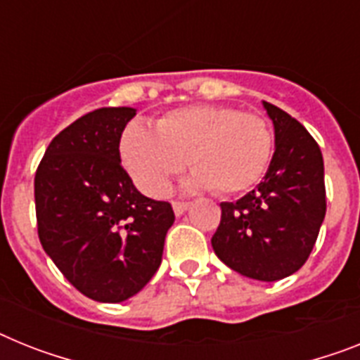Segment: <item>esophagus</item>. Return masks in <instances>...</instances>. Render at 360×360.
<instances>
[{
	"mask_svg": "<svg viewBox=\"0 0 360 360\" xmlns=\"http://www.w3.org/2000/svg\"><path fill=\"white\" fill-rule=\"evenodd\" d=\"M172 207H174V214H175V216H183V214H185L186 210H188L190 203H181V201H175V203L172 205Z\"/></svg>",
	"mask_w": 360,
	"mask_h": 360,
	"instance_id": "34e87169",
	"label": "esophagus"
}]
</instances>
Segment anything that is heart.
I'll return each mask as SVG.
<instances>
[{
  "instance_id": "heart-1",
  "label": "heart",
  "mask_w": 360,
  "mask_h": 360,
  "mask_svg": "<svg viewBox=\"0 0 360 360\" xmlns=\"http://www.w3.org/2000/svg\"><path fill=\"white\" fill-rule=\"evenodd\" d=\"M120 161L141 192L161 198L185 159L194 174L190 190L241 194L259 183L273 157V134L256 115L223 105L168 111L152 129L129 124L120 135Z\"/></svg>"
}]
</instances>
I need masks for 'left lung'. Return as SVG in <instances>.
Masks as SVG:
<instances>
[{
	"label": "left lung",
	"mask_w": 360,
	"mask_h": 360,
	"mask_svg": "<svg viewBox=\"0 0 360 360\" xmlns=\"http://www.w3.org/2000/svg\"><path fill=\"white\" fill-rule=\"evenodd\" d=\"M262 104L273 120V159L255 190L221 203L212 249L241 276L276 282L297 273L315 245L326 216L324 159L297 119Z\"/></svg>",
	"instance_id": "obj_1"
}]
</instances>
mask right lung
Here are the masks:
<instances>
[{"instance_id": "add662e5", "label": "right lung", "mask_w": 360, "mask_h": 360, "mask_svg": "<svg viewBox=\"0 0 360 360\" xmlns=\"http://www.w3.org/2000/svg\"><path fill=\"white\" fill-rule=\"evenodd\" d=\"M134 108H102L62 129L34 177L41 247L78 291L117 304L161 265L174 210L143 195L120 166V135Z\"/></svg>"}]
</instances>
